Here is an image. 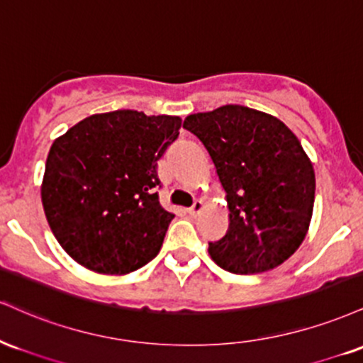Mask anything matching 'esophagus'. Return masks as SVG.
I'll use <instances>...</instances> for the list:
<instances>
[{"label": "esophagus", "instance_id": "obj_1", "mask_svg": "<svg viewBox=\"0 0 363 363\" xmlns=\"http://www.w3.org/2000/svg\"><path fill=\"white\" fill-rule=\"evenodd\" d=\"M202 211H203V202H202V200H195L194 206H191L186 212H189L191 217H197Z\"/></svg>", "mask_w": 363, "mask_h": 363}]
</instances>
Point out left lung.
<instances>
[{
	"instance_id": "left-lung-1",
	"label": "left lung",
	"mask_w": 363,
	"mask_h": 363,
	"mask_svg": "<svg viewBox=\"0 0 363 363\" xmlns=\"http://www.w3.org/2000/svg\"><path fill=\"white\" fill-rule=\"evenodd\" d=\"M183 129L206 147L225 191L229 228L208 242L211 258L238 275L282 265L309 231L316 191L297 135L274 115L242 105L191 113Z\"/></svg>"
}]
</instances>
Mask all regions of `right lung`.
<instances>
[{
	"label": "right lung",
	"instance_id": "1",
	"mask_svg": "<svg viewBox=\"0 0 363 363\" xmlns=\"http://www.w3.org/2000/svg\"><path fill=\"white\" fill-rule=\"evenodd\" d=\"M177 115L95 113L50 146L40 195L62 250L96 274L125 275L160 253L174 214L157 199V160L178 138Z\"/></svg>",
	"mask_w": 363,
	"mask_h": 363
}]
</instances>
